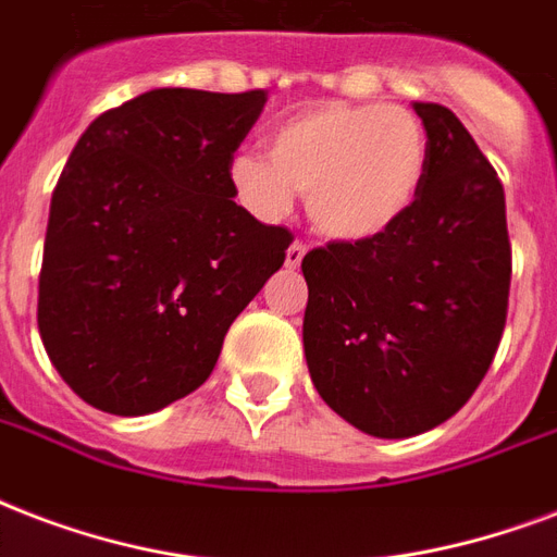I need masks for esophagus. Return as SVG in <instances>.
I'll return each mask as SVG.
<instances>
[{"label": "esophagus", "instance_id": "obj_1", "mask_svg": "<svg viewBox=\"0 0 557 557\" xmlns=\"http://www.w3.org/2000/svg\"><path fill=\"white\" fill-rule=\"evenodd\" d=\"M305 252H308V247H305L301 240H296V244H290V247H287V258H284V261H287V267H290V270H296V267L301 264Z\"/></svg>", "mask_w": 557, "mask_h": 557}]
</instances>
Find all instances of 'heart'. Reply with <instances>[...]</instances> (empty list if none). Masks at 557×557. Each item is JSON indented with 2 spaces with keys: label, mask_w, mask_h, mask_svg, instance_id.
<instances>
[{
  "label": "heart",
  "mask_w": 557,
  "mask_h": 557,
  "mask_svg": "<svg viewBox=\"0 0 557 557\" xmlns=\"http://www.w3.org/2000/svg\"><path fill=\"white\" fill-rule=\"evenodd\" d=\"M426 133L404 107L327 101L293 113L267 136V157L240 150L226 165L235 200L282 220L296 194L313 230L331 240H372L416 202Z\"/></svg>",
  "instance_id": "heart-1"
}]
</instances>
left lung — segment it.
Segmentation results:
<instances>
[{
  "label": "left lung",
  "mask_w": 557,
  "mask_h": 557,
  "mask_svg": "<svg viewBox=\"0 0 557 557\" xmlns=\"http://www.w3.org/2000/svg\"><path fill=\"white\" fill-rule=\"evenodd\" d=\"M426 131L416 202L372 240L301 258L305 357L327 407L377 438H409L468 404L506 327V194L465 124L412 103Z\"/></svg>",
  "instance_id": "1"
}]
</instances>
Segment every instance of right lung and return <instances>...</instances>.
<instances>
[{"label": "right lung", "instance_id": "add662e5", "mask_svg": "<svg viewBox=\"0 0 557 557\" xmlns=\"http://www.w3.org/2000/svg\"><path fill=\"white\" fill-rule=\"evenodd\" d=\"M267 92L150 89L95 119L51 194L46 355L89 407L148 416L206 383L293 235L264 226L226 165Z\"/></svg>", "mask_w": 557, "mask_h": 557}]
</instances>
